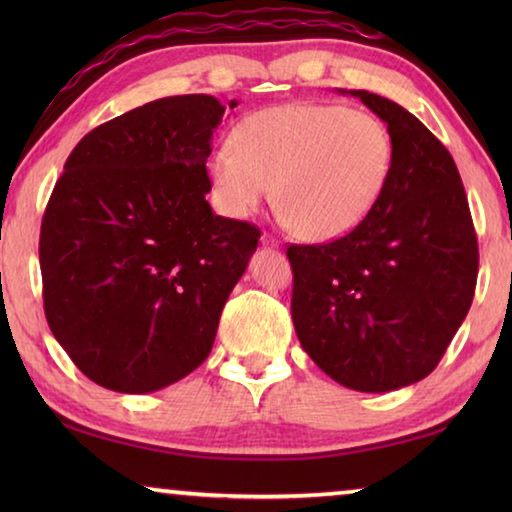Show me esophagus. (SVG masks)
<instances>
[{
    "instance_id": "1",
    "label": "esophagus",
    "mask_w": 512,
    "mask_h": 512,
    "mask_svg": "<svg viewBox=\"0 0 512 512\" xmlns=\"http://www.w3.org/2000/svg\"><path fill=\"white\" fill-rule=\"evenodd\" d=\"M262 244H264L266 248H280V241L273 239L271 235H266V232L262 235Z\"/></svg>"
}]
</instances>
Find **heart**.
Segmentation results:
<instances>
[{
  "label": "heart",
  "instance_id": "b5f03b06",
  "mask_svg": "<svg viewBox=\"0 0 512 512\" xmlns=\"http://www.w3.org/2000/svg\"><path fill=\"white\" fill-rule=\"evenodd\" d=\"M395 144L384 121L332 103H284L250 112L232 142L207 160L214 201L244 219L273 196L280 221L311 241L350 235L393 176Z\"/></svg>",
  "mask_w": 512,
  "mask_h": 512
}]
</instances>
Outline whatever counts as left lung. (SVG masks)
<instances>
[{
    "instance_id": "1",
    "label": "left lung",
    "mask_w": 512,
    "mask_h": 512,
    "mask_svg": "<svg viewBox=\"0 0 512 512\" xmlns=\"http://www.w3.org/2000/svg\"><path fill=\"white\" fill-rule=\"evenodd\" d=\"M361 99L395 144L393 176L366 221L323 246H289L291 318L316 366L341 386L388 393L429 375L470 311L479 246L452 155L379 94Z\"/></svg>"
}]
</instances>
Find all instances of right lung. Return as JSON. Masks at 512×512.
<instances>
[{
	"label": "right lung",
	"mask_w": 512,
	"mask_h": 512,
	"mask_svg": "<svg viewBox=\"0 0 512 512\" xmlns=\"http://www.w3.org/2000/svg\"><path fill=\"white\" fill-rule=\"evenodd\" d=\"M237 101H230L235 108ZM225 106L158 99L94 128L69 153L40 230L51 334L108 391L153 393L207 359L259 230L223 219L205 162Z\"/></svg>",
	"instance_id": "right-lung-1"
}]
</instances>
